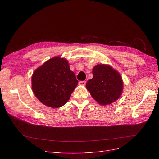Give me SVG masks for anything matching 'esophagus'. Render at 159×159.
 Listing matches in <instances>:
<instances>
[{
  "label": "esophagus",
  "instance_id": "obj_1",
  "mask_svg": "<svg viewBox=\"0 0 159 159\" xmlns=\"http://www.w3.org/2000/svg\"><path fill=\"white\" fill-rule=\"evenodd\" d=\"M85 84H86V82L85 81H81L79 82V85H85Z\"/></svg>",
  "mask_w": 159,
  "mask_h": 159
}]
</instances>
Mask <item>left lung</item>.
I'll return each mask as SVG.
<instances>
[{
	"instance_id": "8db88e82",
	"label": "left lung",
	"mask_w": 159,
	"mask_h": 159,
	"mask_svg": "<svg viewBox=\"0 0 159 159\" xmlns=\"http://www.w3.org/2000/svg\"><path fill=\"white\" fill-rule=\"evenodd\" d=\"M93 78L86 88L99 105H107L117 101L123 93V81L117 70L107 64H98L93 68Z\"/></svg>"
}]
</instances>
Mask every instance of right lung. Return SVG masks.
Instances as JSON below:
<instances>
[{"mask_svg":"<svg viewBox=\"0 0 159 159\" xmlns=\"http://www.w3.org/2000/svg\"><path fill=\"white\" fill-rule=\"evenodd\" d=\"M78 83L68 61L60 56L47 60L32 75L33 93L42 103L52 108L68 102Z\"/></svg>","mask_w":159,"mask_h":159,"instance_id":"1","label":"right lung"}]
</instances>
